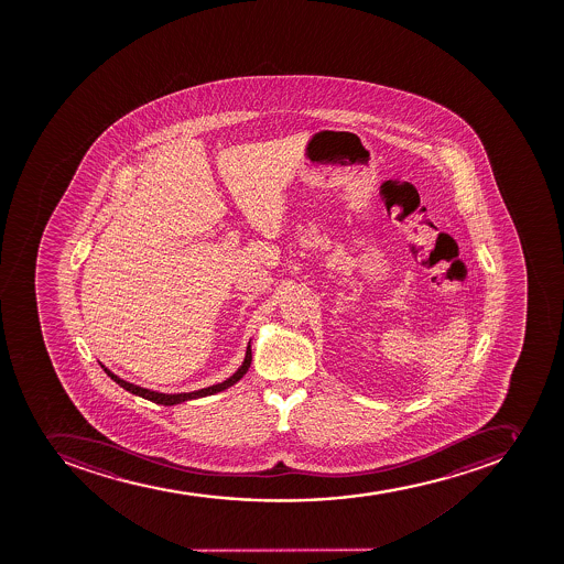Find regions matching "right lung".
Wrapping results in <instances>:
<instances>
[{
    "instance_id": "1",
    "label": "right lung",
    "mask_w": 564,
    "mask_h": 564,
    "mask_svg": "<svg viewBox=\"0 0 564 564\" xmlns=\"http://www.w3.org/2000/svg\"><path fill=\"white\" fill-rule=\"evenodd\" d=\"M250 362H252V349L247 346V354H245L243 365L238 368L232 377L224 380V382H219V384L209 386V388L198 389V391H191V393H159V391H151V389L140 388V386L130 384V382H126V380L119 379L116 373H111L110 369L106 368V366L100 365V368L105 369L108 377H110L113 382L120 386V388H124L126 391H130V393L137 394V397H142V399L151 400V402H155V404L162 405H175L182 404V402H187V400L202 399V397H209V394L219 393V391H224V389L230 388V386H235L238 380H241L247 371H249Z\"/></svg>"
}]
</instances>
